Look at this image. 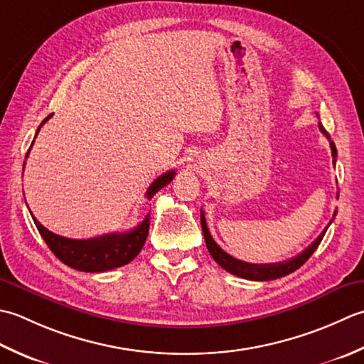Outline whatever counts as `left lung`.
Returning <instances> with one entry per match:
<instances>
[{
    "mask_svg": "<svg viewBox=\"0 0 364 364\" xmlns=\"http://www.w3.org/2000/svg\"><path fill=\"white\" fill-rule=\"evenodd\" d=\"M318 129H321V132L330 141L331 155H333V165H335L336 157H338L336 146H335V143H333L330 135H328V132L323 129V125L321 122H318ZM336 212L338 210H335V213H333V218L336 217ZM331 221H330V223H331ZM201 226H203V234H204V239H205L207 250H209V253L213 257V261L217 262L218 265L223 267L226 272L232 273V275H235V277H240V278H245V279H251V281H272V279H277V278H283V277L289 275V273L295 272L296 269H300V267L305 264L308 259L311 257V255H313L314 251L317 250L318 245H321L323 235H325V232H327V229H328L330 225L323 229L322 234L318 235L317 239L313 243H311L305 251H301L300 255H296L295 257L289 259V261L277 262V264H248V262L239 261V259L232 257L231 255H228L226 251H223V250L218 247L217 242H215L213 237L210 235L209 228H207V223H205V217H204V212L203 210H201Z\"/></svg>",
    "mask_w": 364,
    "mask_h": 364,
    "instance_id": "8db88e82",
    "label": "left lung"
}]
</instances>
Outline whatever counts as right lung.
<instances>
[{
	"mask_svg": "<svg viewBox=\"0 0 364 364\" xmlns=\"http://www.w3.org/2000/svg\"><path fill=\"white\" fill-rule=\"evenodd\" d=\"M51 116L53 114L47 116L39 127H37L36 136L37 133H39L42 125L46 124ZM33 143H31V147H33ZM31 147H29L26 152V159H28L29 151H31ZM174 176H176V171H168L165 174H161L160 177H157V179L151 183V187L147 188L146 198L151 201L155 193L161 190L163 187H166V185L173 181ZM31 217L34 220L37 231L41 232L42 239L46 240L48 248L53 251V255L59 259V261L72 267V269L80 270V272H89V273L113 270V269H117V267H122L125 264H129L130 261H133V259L138 256L141 248H143V245L147 239V234H149V223H151L149 220L151 215L147 213L146 218L141 221L136 228L130 229V231L105 234V235L94 237V239H87V240H75V239H68V237L53 234L51 231H48L47 228H43L39 221L36 220L33 213Z\"/></svg>",
	"mask_w": 364,
	"mask_h": 364,
	"instance_id": "1",
	"label": "right lung"
}]
</instances>
